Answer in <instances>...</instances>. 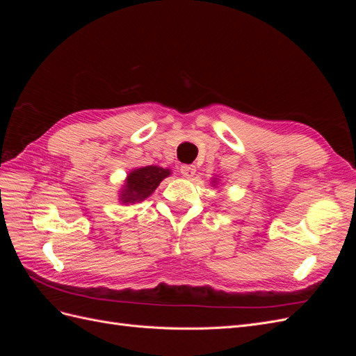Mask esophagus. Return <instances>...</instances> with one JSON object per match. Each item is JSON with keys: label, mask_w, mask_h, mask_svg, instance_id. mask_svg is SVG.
<instances>
[{"label": "esophagus", "mask_w": 356, "mask_h": 356, "mask_svg": "<svg viewBox=\"0 0 356 356\" xmlns=\"http://www.w3.org/2000/svg\"><path fill=\"white\" fill-rule=\"evenodd\" d=\"M179 172H181L182 177L191 178V177L196 175V168L191 166V165H182V166L179 168Z\"/></svg>", "instance_id": "obj_1"}]
</instances>
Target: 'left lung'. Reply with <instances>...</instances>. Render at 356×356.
<instances>
[{
  "label": "left lung",
  "instance_id": "obj_1",
  "mask_svg": "<svg viewBox=\"0 0 356 356\" xmlns=\"http://www.w3.org/2000/svg\"><path fill=\"white\" fill-rule=\"evenodd\" d=\"M217 184H218V178H212V186L215 187Z\"/></svg>",
  "mask_w": 356,
  "mask_h": 356
}]
</instances>
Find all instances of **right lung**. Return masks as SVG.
<instances>
[{"mask_svg": "<svg viewBox=\"0 0 356 356\" xmlns=\"http://www.w3.org/2000/svg\"><path fill=\"white\" fill-rule=\"evenodd\" d=\"M170 174V169L160 166H144L132 169L127 174L120 191H118V200L123 204L141 203L152 196L160 182Z\"/></svg>", "mask_w": 356, "mask_h": 356, "instance_id": "1", "label": "right lung"}]
</instances>
